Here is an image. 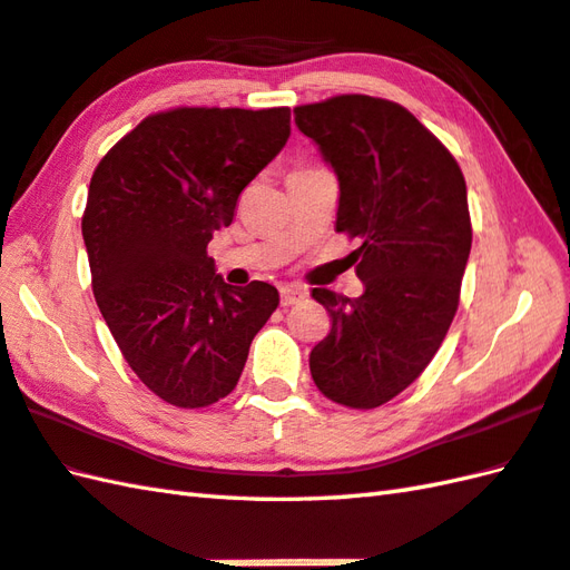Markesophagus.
<instances>
[{"label":"esophagus","mask_w":570,"mask_h":570,"mask_svg":"<svg viewBox=\"0 0 570 570\" xmlns=\"http://www.w3.org/2000/svg\"><path fill=\"white\" fill-rule=\"evenodd\" d=\"M306 298V288L296 286V284H286L282 286V306H294L298 301Z\"/></svg>","instance_id":"obj_1"}]
</instances>
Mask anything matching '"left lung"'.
<instances>
[{
    "instance_id": "8db88e82",
    "label": "left lung",
    "mask_w": 570,
    "mask_h": 570,
    "mask_svg": "<svg viewBox=\"0 0 570 570\" xmlns=\"http://www.w3.org/2000/svg\"><path fill=\"white\" fill-rule=\"evenodd\" d=\"M296 127L337 176V233L365 294L313 288L331 333L311 350V377L333 402L374 409L426 370L451 328L470 257L468 190L443 144L402 105L341 95L296 107Z\"/></svg>"
}]
</instances>
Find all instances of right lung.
<instances>
[{"label":"right lung","mask_w":570,"mask_h":570,"mask_svg":"<svg viewBox=\"0 0 570 570\" xmlns=\"http://www.w3.org/2000/svg\"><path fill=\"white\" fill-rule=\"evenodd\" d=\"M288 135V107H178L144 119L95 168L82 215L92 294L129 367L168 404L233 392L278 306L272 284H225L208 242Z\"/></svg>","instance_id":"1"}]
</instances>
